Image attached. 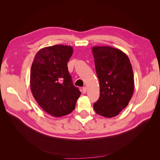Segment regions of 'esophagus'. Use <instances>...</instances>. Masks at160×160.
<instances>
[{
    "mask_svg": "<svg viewBox=\"0 0 160 160\" xmlns=\"http://www.w3.org/2000/svg\"><path fill=\"white\" fill-rule=\"evenodd\" d=\"M82 92H83V93H86V92H87V88L86 87H83V88H82Z\"/></svg>",
    "mask_w": 160,
    "mask_h": 160,
    "instance_id": "obj_1",
    "label": "esophagus"
}]
</instances>
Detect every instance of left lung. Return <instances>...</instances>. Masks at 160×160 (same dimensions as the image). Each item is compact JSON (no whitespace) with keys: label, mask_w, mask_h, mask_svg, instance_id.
I'll use <instances>...</instances> for the list:
<instances>
[{"label":"left lung","mask_w":160,"mask_h":160,"mask_svg":"<svg viewBox=\"0 0 160 160\" xmlns=\"http://www.w3.org/2000/svg\"><path fill=\"white\" fill-rule=\"evenodd\" d=\"M92 52L100 86V97L93 108L97 114L112 118L128 106L132 97V67L127 55L118 48L96 46Z\"/></svg>","instance_id":"left-lung-1"}]
</instances>
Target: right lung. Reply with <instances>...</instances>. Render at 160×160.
Instances as JSON below:
<instances>
[{"mask_svg":"<svg viewBox=\"0 0 160 160\" xmlns=\"http://www.w3.org/2000/svg\"><path fill=\"white\" fill-rule=\"evenodd\" d=\"M71 46L57 45L40 49L31 67L30 89L43 110L53 117L71 113L81 95L68 71Z\"/></svg>","mask_w":160,"mask_h":160,"instance_id":"obj_1","label":"right lung"}]
</instances>
